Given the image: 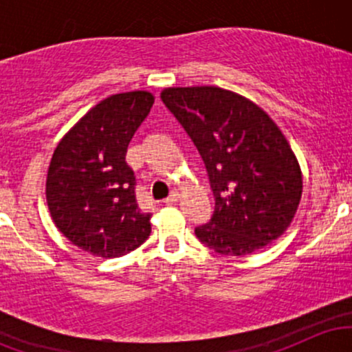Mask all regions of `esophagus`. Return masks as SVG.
Masks as SVG:
<instances>
[{"label": "esophagus", "mask_w": 352, "mask_h": 352, "mask_svg": "<svg viewBox=\"0 0 352 352\" xmlns=\"http://www.w3.org/2000/svg\"><path fill=\"white\" fill-rule=\"evenodd\" d=\"M180 200V193L179 192H173V193H170V197H168V199H165L164 200V204L165 205H173V204H177V201Z\"/></svg>", "instance_id": "1"}]
</instances>
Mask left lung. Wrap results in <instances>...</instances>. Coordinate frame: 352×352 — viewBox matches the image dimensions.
I'll return each mask as SVG.
<instances>
[{"instance_id": "left-lung-1", "label": "left lung", "mask_w": 352, "mask_h": 352, "mask_svg": "<svg viewBox=\"0 0 352 352\" xmlns=\"http://www.w3.org/2000/svg\"><path fill=\"white\" fill-rule=\"evenodd\" d=\"M160 98L199 148L215 195L213 217L195 228L197 238L230 256L280 238L300 205L302 177L272 117L215 86L167 87Z\"/></svg>"}]
</instances>
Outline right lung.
<instances>
[{
  "mask_svg": "<svg viewBox=\"0 0 352 352\" xmlns=\"http://www.w3.org/2000/svg\"><path fill=\"white\" fill-rule=\"evenodd\" d=\"M152 104L147 91L109 96L72 125L52 153L47 208L59 232L82 252L122 256L151 235L152 215L137 205L125 153Z\"/></svg>",
  "mask_w": 352,
  "mask_h": 352,
  "instance_id": "add662e5",
  "label": "right lung"
}]
</instances>
